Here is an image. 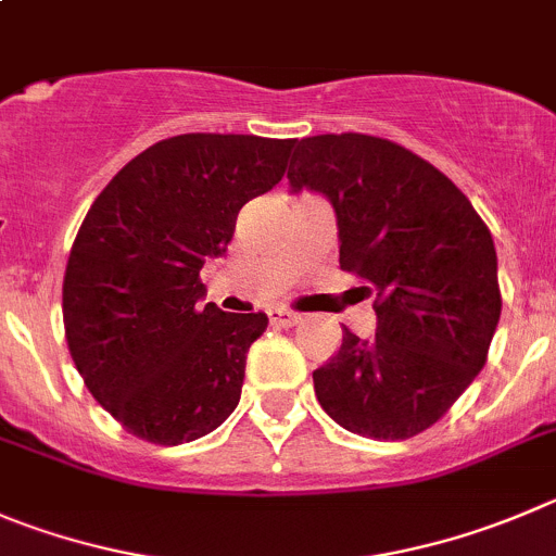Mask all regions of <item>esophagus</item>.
<instances>
[{
    "label": "esophagus",
    "mask_w": 556,
    "mask_h": 556,
    "mask_svg": "<svg viewBox=\"0 0 556 556\" xmlns=\"http://www.w3.org/2000/svg\"><path fill=\"white\" fill-rule=\"evenodd\" d=\"M302 320V315L290 313V309H268V324L279 326V329H290Z\"/></svg>",
    "instance_id": "obj_1"
}]
</instances>
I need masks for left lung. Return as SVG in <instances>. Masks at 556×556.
Wrapping results in <instances>:
<instances>
[{"label":"left lung","instance_id":"left-lung-1","mask_svg":"<svg viewBox=\"0 0 556 556\" xmlns=\"http://www.w3.org/2000/svg\"><path fill=\"white\" fill-rule=\"evenodd\" d=\"M293 148L290 189L329 197L340 268L376 293V337L342 329L340 351L313 372L315 395L351 433L412 439L485 365L502 313L494 238L469 197L403 144L320 134Z\"/></svg>","mask_w":556,"mask_h":556}]
</instances>
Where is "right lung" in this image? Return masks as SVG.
I'll use <instances>...</instances> for the list:
<instances>
[{
  "instance_id": "add662e5",
  "label": "right lung",
  "mask_w": 556,
  "mask_h": 556,
  "mask_svg": "<svg viewBox=\"0 0 556 556\" xmlns=\"http://www.w3.org/2000/svg\"><path fill=\"white\" fill-rule=\"evenodd\" d=\"M293 139L180 134L131 159L96 197L67 257V351L128 433L175 447L241 401L266 313L200 307V268L227 252L238 211L282 180Z\"/></svg>"
}]
</instances>
